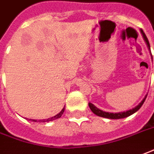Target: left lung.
<instances>
[{"label":"left lung","instance_id":"8db88e82","mask_svg":"<svg viewBox=\"0 0 154 154\" xmlns=\"http://www.w3.org/2000/svg\"><path fill=\"white\" fill-rule=\"evenodd\" d=\"M141 32H142V34H143V37L144 40H145V42L147 43V45H148V48L150 49V44H149V42H148V38L146 37V35L143 32V31L141 30ZM147 95L144 97V99L141 101L139 103L138 106H137L135 108H132V110H129V111H124V112H118V113H111V112H106V111H101V110H100L97 107H95V106L93 105L92 103H89V106L91 108V110L92 111L93 113H95V115L99 116H101V117H105V118H109V119H121V118H125V117H128L129 116L132 115L133 113H135L136 111H137L139 110L141 106H143V104L144 103V101H145V100L147 98Z\"/></svg>","mask_w":154,"mask_h":154}]
</instances>
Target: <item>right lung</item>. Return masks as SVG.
I'll return each mask as SVG.
<instances>
[{"mask_svg":"<svg viewBox=\"0 0 154 154\" xmlns=\"http://www.w3.org/2000/svg\"><path fill=\"white\" fill-rule=\"evenodd\" d=\"M63 111H64V108H63V110L59 112V114H57L54 116H53V117H51V118H48V119H43V120H38V121H37V120H32V119H29L32 122H50V121H54V120L58 119V118H60L61 117V116L63 115Z\"/></svg>","mask_w":154,"mask_h":154,"instance_id":"add662e5","label":"right lung"}]
</instances>
